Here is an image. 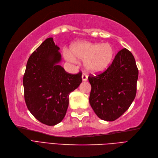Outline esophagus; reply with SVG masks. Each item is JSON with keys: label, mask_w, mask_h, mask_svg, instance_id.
Segmentation results:
<instances>
[{"label": "esophagus", "mask_w": 158, "mask_h": 158, "mask_svg": "<svg viewBox=\"0 0 158 158\" xmlns=\"http://www.w3.org/2000/svg\"><path fill=\"white\" fill-rule=\"evenodd\" d=\"M82 79L84 81L87 80L88 79V75H86V73H83V75H82Z\"/></svg>", "instance_id": "1"}]
</instances>
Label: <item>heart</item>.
<instances>
[{
  "label": "heart",
  "mask_w": 158,
  "mask_h": 158,
  "mask_svg": "<svg viewBox=\"0 0 158 158\" xmlns=\"http://www.w3.org/2000/svg\"><path fill=\"white\" fill-rule=\"evenodd\" d=\"M65 58L68 62L75 63L76 59L83 60L89 72L98 73L110 64L114 56V50L109 43H94L81 41L73 44L70 52L65 50Z\"/></svg>",
  "instance_id": "b5f03b06"
}]
</instances>
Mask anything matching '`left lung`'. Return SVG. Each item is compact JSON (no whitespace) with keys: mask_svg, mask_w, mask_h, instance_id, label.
<instances>
[{"mask_svg":"<svg viewBox=\"0 0 158 158\" xmlns=\"http://www.w3.org/2000/svg\"><path fill=\"white\" fill-rule=\"evenodd\" d=\"M138 76L133 55L125 48L104 72L90 74L89 102L99 118L113 121L129 109L136 96Z\"/></svg>","mask_w":158,"mask_h":158,"instance_id":"left-lung-1","label":"left lung"}]
</instances>
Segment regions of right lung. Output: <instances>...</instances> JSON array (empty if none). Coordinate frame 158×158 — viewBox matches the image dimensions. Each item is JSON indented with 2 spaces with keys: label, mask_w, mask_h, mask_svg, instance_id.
I'll return each mask as SVG.
<instances>
[{
  "label": "right lung",
  "mask_w": 158,
  "mask_h": 158,
  "mask_svg": "<svg viewBox=\"0 0 158 158\" xmlns=\"http://www.w3.org/2000/svg\"><path fill=\"white\" fill-rule=\"evenodd\" d=\"M60 48L53 39H46L30 56L23 75L25 104L42 123L53 126L62 121L69 94L82 82V73L71 74L58 64Z\"/></svg>",
  "instance_id": "1"
}]
</instances>
